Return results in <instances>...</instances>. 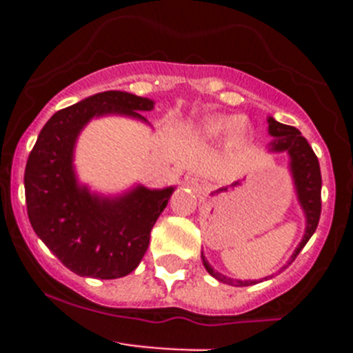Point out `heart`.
<instances>
[{
	"mask_svg": "<svg viewBox=\"0 0 353 353\" xmlns=\"http://www.w3.org/2000/svg\"><path fill=\"white\" fill-rule=\"evenodd\" d=\"M203 132L207 136H223L230 132L233 139H239L245 132V121L242 118H230V117H214L205 121Z\"/></svg>",
	"mask_w": 353,
	"mask_h": 353,
	"instance_id": "heart-1",
	"label": "heart"
}]
</instances>
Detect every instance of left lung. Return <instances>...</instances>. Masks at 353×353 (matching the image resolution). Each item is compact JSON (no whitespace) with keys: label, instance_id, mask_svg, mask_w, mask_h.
Here are the masks:
<instances>
[{"label":"left lung","instance_id":"left-lung-1","mask_svg":"<svg viewBox=\"0 0 353 353\" xmlns=\"http://www.w3.org/2000/svg\"><path fill=\"white\" fill-rule=\"evenodd\" d=\"M269 134L276 138L270 143L272 152H288L290 171L293 174V183H295V189H297L299 201H301V207L305 214L304 239L293 252V261L297 258L299 252L302 251V248L307 244V240L313 236L318 221H320V212H322V173H320V164H318V157L314 155L313 148L295 127L285 125V123H279L274 118H269ZM203 265L208 274L221 283H226V285L232 286L256 285V281H236V279H230L223 274L215 272L205 258Z\"/></svg>","mask_w":353,"mask_h":353}]
</instances>
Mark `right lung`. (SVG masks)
<instances>
[{
  "label": "right lung",
  "instance_id": "add662e5",
  "mask_svg": "<svg viewBox=\"0 0 353 353\" xmlns=\"http://www.w3.org/2000/svg\"><path fill=\"white\" fill-rule=\"evenodd\" d=\"M154 101L127 92H102L52 114L40 130L24 171L30 223L58 260L77 276L117 279L145 256L150 232L173 187L138 185L118 198L92 194L72 166L74 146L93 117L125 114L146 121Z\"/></svg>",
  "mask_w": 353,
  "mask_h": 353
}]
</instances>
